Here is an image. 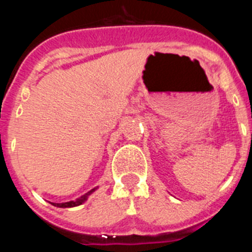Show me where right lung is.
Returning a JSON list of instances; mask_svg holds the SVG:
<instances>
[{"mask_svg":"<svg viewBox=\"0 0 252 252\" xmlns=\"http://www.w3.org/2000/svg\"><path fill=\"white\" fill-rule=\"evenodd\" d=\"M95 189H92V190H90L88 193H86L84 195H82L81 198H78V199H75V201H70V202H65V203H51L53 206L55 207H60V208H70V207H77V206H81L82 203H84V202L87 201V198H88V195L92 194L93 192H94Z\"/></svg>","mask_w":252,"mask_h":252,"instance_id":"1","label":"right lung"}]
</instances>
